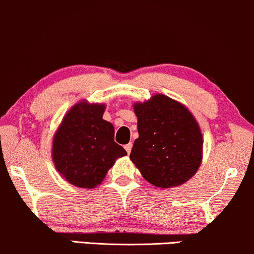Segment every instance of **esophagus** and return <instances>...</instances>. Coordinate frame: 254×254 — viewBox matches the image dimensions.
Here are the masks:
<instances>
[{"mask_svg": "<svg viewBox=\"0 0 254 254\" xmlns=\"http://www.w3.org/2000/svg\"><path fill=\"white\" fill-rule=\"evenodd\" d=\"M124 149L127 150V155H130V152H131V149H132V143H129V144H127V145L124 146Z\"/></svg>", "mask_w": 254, "mask_h": 254, "instance_id": "esophagus-1", "label": "esophagus"}]
</instances>
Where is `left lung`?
I'll use <instances>...</instances> for the list:
<instances>
[{"instance_id": "1", "label": "left lung", "mask_w": 254, "mask_h": 254, "mask_svg": "<svg viewBox=\"0 0 254 254\" xmlns=\"http://www.w3.org/2000/svg\"><path fill=\"white\" fill-rule=\"evenodd\" d=\"M138 138L130 159L145 181L160 189L184 184L203 159V134L190 110L163 94L133 104Z\"/></svg>"}]
</instances>
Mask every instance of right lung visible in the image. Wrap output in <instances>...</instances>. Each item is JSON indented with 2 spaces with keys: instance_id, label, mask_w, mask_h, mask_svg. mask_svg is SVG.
I'll return each instance as SVG.
<instances>
[{
  "instance_id": "obj_1",
  "label": "right lung",
  "mask_w": 254,
  "mask_h": 254,
  "mask_svg": "<svg viewBox=\"0 0 254 254\" xmlns=\"http://www.w3.org/2000/svg\"><path fill=\"white\" fill-rule=\"evenodd\" d=\"M105 104L81 101L69 109L53 139L57 171L77 188L94 189L127 151L115 142V127L103 120Z\"/></svg>"
}]
</instances>
